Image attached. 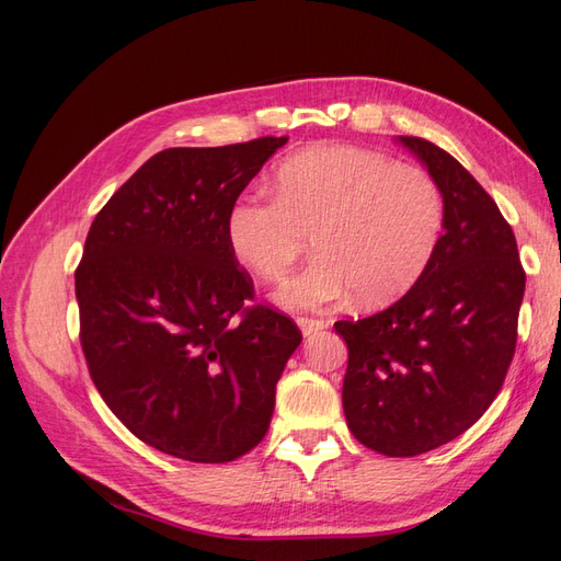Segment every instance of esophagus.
<instances>
[{
    "label": "esophagus",
    "mask_w": 561,
    "mask_h": 561,
    "mask_svg": "<svg viewBox=\"0 0 561 561\" xmlns=\"http://www.w3.org/2000/svg\"><path fill=\"white\" fill-rule=\"evenodd\" d=\"M297 325L304 336H311L313 332L325 328V320H316V318H297Z\"/></svg>",
    "instance_id": "obj_1"
}]
</instances>
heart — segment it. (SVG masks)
Returning a JSON list of instances; mask_svg holds the SVG:
<instances>
[{
	"label": "heart",
	"mask_w": 561,
	"mask_h": 561,
	"mask_svg": "<svg viewBox=\"0 0 561 561\" xmlns=\"http://www.w3.org/2000/svg\"><path fill=\"white\" fill-rule=\"evenodd\" d=\"M276 198L245 192L227 213V243L245 268L280 283L311 239L313 262L276 293L285 309L348 295L360 307L402 297L428 268L445 229L435 178L381 151L318 145L285 159Z\"/></svg>",
	"instance_id": "1"
}]
</instances>
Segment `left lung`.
Instances as JSON below:
<instances>
[{
  "label": "left lung",
  "mask_w": 561,
  "mask_h": 561,
  "mask_svg": "<svg viewBox=\"0 0 561 561\" xmlns=\"http://www.w3.org/2000/svg\"><path fill=\"white\" fill-rule=\"evenodd\" d=\"M398 142L443 190V239L393 307L334 330L348 346L342 402L351 433L383 456H416L466 433L499 396L526 276L515 233L482 184L428 140Z\"/></svg>",
  "instance_id": "obj_1"
}]
</instances>
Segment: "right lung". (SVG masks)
<instances>
[{
	"label": "right lung",
	"mask_w": 561,
	"mask_h": 561,
	"mask_svg": "<svg viewBox=\"0 0 561 561\" xmlns=\"http://www.w3.org/2000/svg\"><path fill=\"white\" fill-rule=\"evenodd\" d=\"M287 138L173 147L142 163L93 219L75 274L81 348L114 416L145 445L227 463L262 443L295 322L245 309L252 280L227 213Z\"/></svg>",
	"instance_id": "right-lung-1"
}]
</instances>
